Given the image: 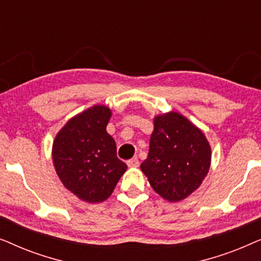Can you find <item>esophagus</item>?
<instances>
[{
	"mask_svg": "<svg viewBox=\"0 0 261 261\" xmlns=\"http://www.w3.org/2000/svg\"><path fill=\"white\" fill-rule=\"evenodd\" d=\"M127 165H128V167H138L139 166V159L137 158V156H134V158L128 160Z\"/></svg>",
	"mask_w": 261,
	"mask_h": 261,
	"instance_id": "34e87169",
	"label": "esophagus"
}]
</instances>
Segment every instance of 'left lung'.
Instances as JSON below:
<instances>
[{"label":"left lung","mask_w":261,"mask_h":261,"mask_svg":"<svg viewBox=\"0 0 261 261\" xmlns=\"http://www.w3.org/2000/svg\"><path fill=\"white\" fill-rule=\"evenodd\" d=\"M212 149L204 134L176 112L154 119L147 159L141 171L156 194L178 202L194 192L208 173Z\"/></svg>","instance_id":"8db88e82"}]
</instances>
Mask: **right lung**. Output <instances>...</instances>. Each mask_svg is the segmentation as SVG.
I'll use <instances>...</instances> for the list:
<instances>
[{
	"instance_id": "1",
	"label": "right lung",
	"mask_w": 261,
	"mask_h": 261,
	"mask_svg": "<svg viewBox=\"0 0 261 261\" xmlns=\"http://www.w3.org/2000/svg\"><path fill=\"white\" fill-rule=\"evenodd\" d=\"M110 116L109 108L94 106L72 117L53 142V164L64 187L89 203L106 201L127 170L107 133Z\"/></svg>"
}]
</instances>
